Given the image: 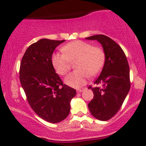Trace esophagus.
I'll list each match as a JSON object with an SVG mask.
<instances>
[{
	"label": "esophagus",
	"instance_id": "obj_1",
	"mask_svg": "<svg viewBox=\"0 0 146 146\" xmlns=\"http://www.w3.org/2000/svg\"><path fill=\"white\" fill-rule=\"evenodd\" d=\"M83 90H84V89H78L76 92H77V93H80V92H82Z\"/></svg>",
	"mask_w": 146,
	"mask_h": 146
}]
</instances>
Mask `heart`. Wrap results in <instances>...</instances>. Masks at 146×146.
<instances>
[{
  "instance_id": "b5f03b06",
  "label": "heart",
  "mask_w": 146,
  "mask_h": 146,
  "mask_svg": "<svg viewBox=\"0 0 146 146\" xmlns=\"http://www.w3.org/2000/svg\"><path fill=\"white\" fill-rule=\"evenodd\" d=\"M64 54H54L52 63L58 74L64 76L74 63L76 70L64 80L67 85L78 88L86 83L89 76L94 77L102 70L106 61V53L100 47L81 40L73 41L62 48Z\"/></svg>"
}]
</instances>
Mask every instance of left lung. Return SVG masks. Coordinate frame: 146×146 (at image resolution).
Listing matches in <instances>:
<instances>
[{
  "label": "left lung",
  "instance_id": "obj_1",
  "mask_svg": "<svg viewBox=\"0 0 146 146\" xmlns=\"http://www.w3.org/2000/svg\"><path fill=\"white\" fill-rule=\"evenodd\" d=\"M86 39L98 41L106 53L103 69L94 82L101 87L89 86L94 96L88 106L94 117L99 120L106 121L119 111L129 92V64L123 50L110 38L98 35Z\"/></svg>",
  "mask_w": 146,
  "mask_h": 146
}]
</instances>
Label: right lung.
<instances>
[{
  "instance_id": "obj_1",
  "label": "right lung",
  "mask_w": 146,
  "mask_h": 146,
  "mask_svg": "<svg viewBox=\"0 0 146 146\" xmlns=\"http://www.w3.org/2000/svg\"><path fill=\"white\" fill-rule=\"evenodd\" d=\"M65 40L40 39L28 48L22 58L20 81L35 112L50 123L62 121L70 111L75 89L63 84L52 63L53 52Z\"/></svg>"
}]
</instances>
